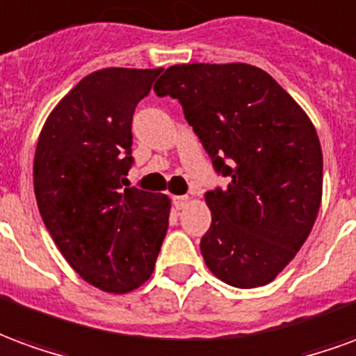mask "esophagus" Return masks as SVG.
Listing matches in <instances>:
<instances>
[{
	"instance_id": "34e87169",
	"label": "esophagus",
	"mask_w": 356,
	"mask_h": 356,
	"mask_svg": "<svg viewBox=\"0 0 356 356\" xmlns=\"http://www.w3.org/2000/svg\"><path fill=\"white\" fill-rule=\"evenodd\" d=\"M188 204H191V198H188V196H175V198H173V206H175V209H185Z\"/></svg>"
}]
</instances>
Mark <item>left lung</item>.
<instances>
[{"label": "left lung", "mask_w": 356, "mask_h": 356, "mask_svg": "<svg viewBox=\"0 0 356 356\" xmlns=\"http://www.w3.org/2000/svg\"><path fill=\"white\" fill-rule=\"evenodd\" d=\"M156 95L183 104L227 188L206 193L204 261L234 288L273 282L313 231L322 148L311 118L265 70L246 63L170 66Z\"/></svg>", "instance_id": "left-lung-1"}]
</instances>
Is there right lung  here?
<instances>
[{
	"mask_svg": "<svg viewBox=\"0 0 356 356\" xmlns=\"http://www.w3.org/2000/svg\"><path fill=\"white\" fill-rule=\"evenodd\" d=\"M160 72H91L51 110L35 145L43 223L68 265L108 293L147 282L170 225V196L122 188L133 162V112Z\"/></svg>",
	"mask_w": 356,
	"mask_h": 356,
	"instance_id": "add662e5",
	"label": "right lung"
}]
</instances>
